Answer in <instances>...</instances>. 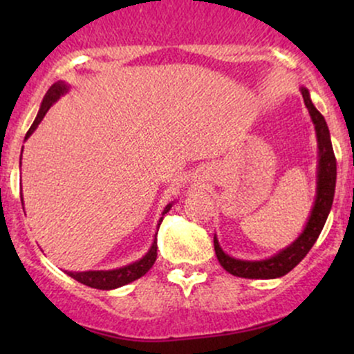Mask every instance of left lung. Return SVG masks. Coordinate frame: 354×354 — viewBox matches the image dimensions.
Here are the masks:
<instances>
[{"label": "left lung", "instance_id": "1", "mask_svg": "<svg viewBox=\"0 0 354 354\" xmlns=\"http://www.w3.org/2000/svg\"><path fill=\"white\" fill-rule=\"evenodd\" d=\"M301 95L304 104L310 111L313 124H315L316 138H318V186H316V200L311 209V216L298 239H295L290 246L284 248L279 253L268 259H261V261L236 259L226 254L214 236V251H216L219 265L233 276L250 279H273L290 273L315 245L324 223H326L328 214H330L336 186V158L331 146L330 129H328L323 115L313 104L310 91L306 88H301Z\"/></svg>", "mask_w": 354, "mask_h": 354}]
</instances>
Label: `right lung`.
<instances>
[{"label": "right lung", "instance_id": "add662e5", "mask_svg": "<svg viewBox=\"0 0 354 354\" xmlns=\"http://www.w3.org/2000/svg\"><path fill=\"white\" fill-rule=\"evenodd\" d=\"M68 88L70 86H68L66 83L58 81V83H55L50 89H48V93L44 95V98H43L41 108H39V111H38V116H36V120L33 121V124H31V128L28 129L24 140H28V138L33 135V131L38 128V124L41 123L44 115L48 113V109L53 106V103H56V101L59 100V96H63L64 93L68 91ZM19 165H21V161H19ZM171 206H173V203L166 205L163 214L168 213V211L171 209ZM161 221H163V218H161L160 223H158V228H160ZM156 250H158V245H156V238H154L153 245H151V248H149L148 253H146L141 259H138V261L131 263V265L123 266V268H116V270H108V271H103V270L101 271H80V273H76V271H68V274H70L73 279H76V281L86 284V286L96 288V290H115V288L124 286V284L135 281V279L141 278V276H145L146 273H148V271L151 270V266L154 265V261H156V256H158Z\"/></svg>", "mask_w": 354, "mask_h": 354}]
</instances>
